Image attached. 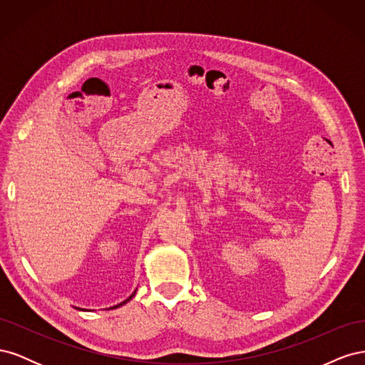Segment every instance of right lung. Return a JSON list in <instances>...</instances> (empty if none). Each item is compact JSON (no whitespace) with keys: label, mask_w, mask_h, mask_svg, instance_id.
I'll list each match as a JSON object with an SVG mask.
<instances>
[{"label":"right lung","mask_w":365,"mask_h":365,"mask_svg":"<svg viewBox=\"0 0 365 365\" xmlns=\"http://www.w3.org/2000/svg\"><path fill=\"white\" fill-rule=\"evenodd\" d=\"M132 295H134V294H132ZM132 295H130V297H129V298H128V300H126V302H129V300H130V298H132ZM126 302H123V303H120V304H118V306H121V304H125V303H126ZM115 307H117V306H115Z\"/></svg>","instance_id":"obj_1"}]
</instances>
